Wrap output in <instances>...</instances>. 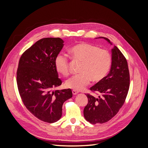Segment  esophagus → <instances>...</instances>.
I'll list each match as a JSON object with an SVG mask.
<instances>
[{"mask_svg":"<svg viewBox=\"0 0 148 148\" xmlns=\"http://www.w3.org/2000/svg\"><path fill=\"white\" fill-rule=\"evenodd\" d=\"M78 92L77 91H76V90H72V93H73V95H77V94Z\"/></svg>","mask_w":148,"mask_h":148,"instance_id":"esophagus-1","label":"esophagus"}]
</instances>
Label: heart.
Masks as SVG:
<instances>
[{
	"label": "heart",
	"instance_id": "b5f03b06",
	"mask_svg": "<svg viewBox=\"0 0 148 148\" xmlns=\"http://www.w3.org/2000/svg\"><path fill=\"white\" fill-rule=\"evenodd\" d=\"M71 54L75 59L82 62L79 74L67 79L65 86L73 90L81 91L92 81H102L109 73L111 65V56L105 49L88 43H79L71 47ZM55 67L58 72L64 77L70 73L69 59L65 55H58L55 59Z\"/></svg>",
	"mask_w": 148,
	"mask_h": 148
}]
</instances>
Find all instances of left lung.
<instances>
[{"instance_id":"1","label":"left lung","mask_w":148,"mask_h":148,"mask_svg":"<svg viewBox=\"0 0 148 148\" xmlns=\"http://www.w3.org/2000/svg\"><path fill=\"white\" fill-rule=\"evenodd\" d=\"M102 38L110 44V40ZM130 87V73L126 58L117 48L112 49V65L109 74L102 81L90 88L99 96L86 94L88 102L83 114L92 124L107 122L118 113L126 99Z\"/></svg>"}]
</instances>
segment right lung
I'll use <instances>...</instances> for the list:
<instances>
[{"instance_id": "right-lung-1", "label": "right lung", "mask_w": 148, "mask_h": 148, "mask_svg": "<svg viewBox=\"0 0 148 148\" xmlns=\"http://www.w3.org/2000/svg\"><path fill=\"white\" fill-rule=\"evenodd\" d=\"M60 38L39 40L21 55L16 71V82L24 105L36 117L53 123L62 114L64 102L72 97L71 89L53 91L62 84L55 59L64 46Z\"/></svg>"}]
</instances>
